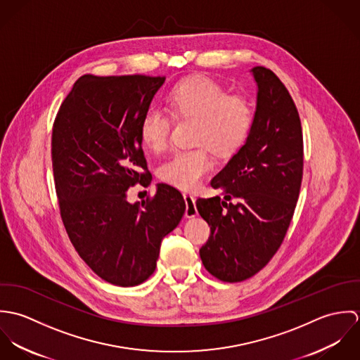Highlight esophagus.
I'll list each match as a JSON object with an SVG mask.
<instances>
[{"label":"esophagus","instance_id":"1","mask_svg":"<svg viewBox=\"0 0 360 360\" xmlns=\"http://www.w3.org/2000/svg\"><path fill=\"white\" fill-rule=\"evenodd\" d=\"M184 201H186V216L187 217H194L198 214L197 206H195V197L191 195L190 193H184L183 194Z\"/></svg>","mask_w":360,"mask_h":360}]
</instances>
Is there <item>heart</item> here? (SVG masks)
Instances as JSON below:
<instances>
[{
    "instance_id": "b5f03b06",
    "label": "heart",
    "mask_w": 360,
    "mask_h": 360,
    "mask_svg": "<svg viewBox=\"0 0 360 360\" xmlns=\"http://www.w3.org/2000/svg\"><path fill=\"white\" fill-rule=\"evenodd\" d=\"M166 108L173 119L194 122L191 143L197 146L176 151L158 169L162 181L180 190L200 187L213 165L209 150L227 158L241 150L255 120L247 96L229 94L221 84L202 76L174 84L166 96ZM170 116L158 108H148L140 119V139L154 153H162L169 144Z\"/></svg>"
}]
</instances>
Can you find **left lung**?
Instances as JSON below:
<instances>
[{
    "mask_svg": "<svg viewBox=\"0 0 360 360\" xmlns=\"http://www.w3.org/2000/svg\"><path fill=\"white\" fill-rule=\"evenodd\" d=\"M252 73L257 101L251 134L212 179L220 195L197 200L210 226L200 257L226 283L255 276L278 251L304 174L302 126L292 97L270 69L255 66Z\"/></svg>",
    "mask_w": 360,
    "mask_h": 360,
    "instance_id": "1",
    "label": "left lung"
}]
</instances>
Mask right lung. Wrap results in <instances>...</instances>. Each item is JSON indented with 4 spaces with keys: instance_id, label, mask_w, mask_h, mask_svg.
<instances>
[{
    "instance_id": "right-lung-1",
    "label": "right lung",
    "mask_w": 360,
    "mask_h": 360,
    "mask_svg": "<svg viewBox=\"0 0 360 360\" xmlns=\"http://www.w3.org/2000/svg\"><path fill=\"white\" fill-rule=\"evenodd\" d=\"M165 76H82L52 126L55 191L70 243L89 267L119 287L144 283L160 243L177 227L186 202L159 183L153 197L130 204L127 190L153 176L139 124Z\"/></svg>"
}]
</instances>
